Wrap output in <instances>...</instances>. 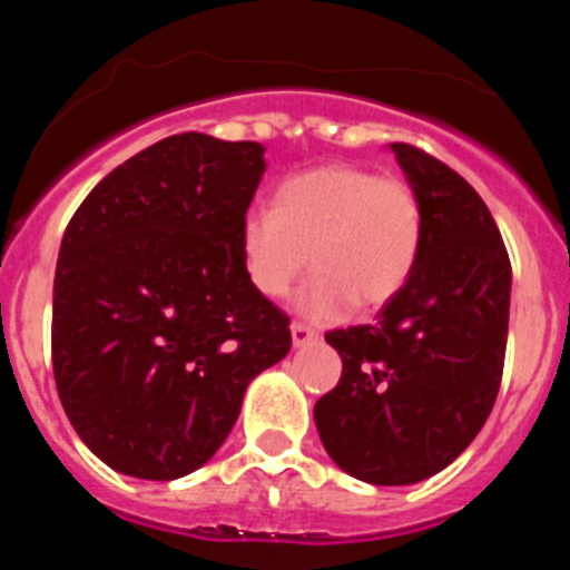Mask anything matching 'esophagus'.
<instances>
[{"instance_id": "esophagus-1", "label": "esophagus", "mask_w": 570, "mask_h": 570, "mask_svg": "<svg viewBox=\"0 0 570 570\" xmlns=\"http://www.w3.org/2000/svg\"><path fill=\"white\" fill-rule=\"evenodd\" d=\"M291 340H294V347H305L311 345V342L320 340V334L311 331L308 325H302V322H294V325H291Z\"/></svg>"}]
</instances>
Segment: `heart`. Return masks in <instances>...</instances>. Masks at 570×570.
<instances>
[{"label": "heart", "mask_w": 570, "mask_h": 570, "mask_svg": "<svg viewBox=\"0 0 570 570\" xmlns=\"http://www.w3.org/2000/svg\"><path fill=\"white\" fill-rule=\"evenodd\" d=\"M422 234L414 185L362 165L328 163L288 176L276 188L274 208L242 219L239 254L265 299H282L314 262L320 274L296 308L314 322H336L356 302L376 311L402 294L420 262Z\"/></svg>", "instance_id": "obj_1"}]
</instances>
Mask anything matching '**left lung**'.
<instances>
[{
	"instance_id": "8db88e82",
	"label": "left lung",
	"mask_w": 570,
	"mask_h": 570,
	"mask_svg": "<svg viewBox=\"0 0 570 570\" xmlns=\"http://www.w3.org/2000/svg\"><path fill=\"white\" fill-rule=\"evenodd\" d=\"M391 150L422 203L420 262L374 325L325 334L342 376L314 420L345 473L414 485L471 445L497 402L511 259L488 205L456 170L414 145Z\"/></svg>"
}]
</instances>
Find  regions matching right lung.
<instances>
[{"label":"right lung","instance_id":"add662e5","mask_svg":"<svg viewBox=\"0 0 570 570\" xmlns=\"http://www.w3.org/2000/svg\"><path fill=\"white\" fill-rule=\"evenodd\" d=\"M259 142L176 134L130 156L68 223L50 354L65 414L114 471L179 480L210 460L256 374L291 351L256 294L239 228Z\"/></svg>","mask_w":570,"mask_h":570}]
</instances>
